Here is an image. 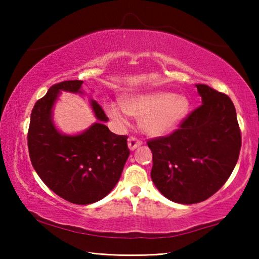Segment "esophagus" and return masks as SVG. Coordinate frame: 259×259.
Wrapping results in <instances>:
<instances>
[{"label": "esophagus", "instance_id": "34e87169", "mask_svg": "<svg viewBox=\"0 0 259 259\" xmlns=\"http://www.w3.org/2000/svg\"><path fill=\"white\" fill-rule=\"evenodd\" d=\"M142 144H143L142 140L134 137V136H131V137H129V139H128V146L131 151L136 150V148L139 147Z\"/></svg>", "mask_w": 259, "mask_h": 259}]
</instances>
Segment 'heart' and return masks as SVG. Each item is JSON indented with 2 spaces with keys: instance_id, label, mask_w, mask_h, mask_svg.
Wrapping results in <instances>:
<instances>
[{
  "instance_id": "b5f03b06",
  "label": "heart",
  "mask_w": 259,
  "mask_h": 259,
  "mask_svg": "<svg viewBox=\"0 0 259 259\" xmlns=\"http://www.w3.org/2000/svg\"><path fill=\"white\" fill-rule=\"evenodd\" d=\"M106 113L120 125L128 123L126 114L140 119L143 131L153 137L172 133L186 119L191 109V103L186 96L175 95L169 91L125 96L121 105L109 103Z\"/></svg>"
}]
</instances>
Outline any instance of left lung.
<instances>
[{
    "mask_svg": "<svg viewBox=\"0 0 259 259\" xmlns=\"http://www.w3.org/2000/svg\"><path fill=\"white\" fill-rule=\"evenodd\" d=\"M202 105L179 129L148 140L153 154L152 181L166 199L199 203L226 183L238 162L241 133L229 96L196 84Z\"/></svg>",
    "mask_w": 259,
    "mask_h": 259,
    "instance_id": "obj_1",
    "label": "left lung"
}]
</instances>
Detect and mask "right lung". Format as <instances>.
<instances>
[{
  "mask_svg": "<svg viewBox=\"0 0 259 259\" xmlns=\"http://www.w3.org/2000/svg\"><path fill=\"white\" fill-rule=\"evenodd\" d=\"M83 81L52 85L37 100L30 114L27 144L30 162L43 183L60 198L75 204H90L105 198L121 177L130 151L126 136L109 131L108 117L96 100H90L96 119L82 134H61L52 120L60 91L82 94Z\"/></svg>",
  "mask_w": 259,
  "mask_h": 259,
  "instance_id": "right-lung-1",
  "label": "right lung"
}]
</instances>
